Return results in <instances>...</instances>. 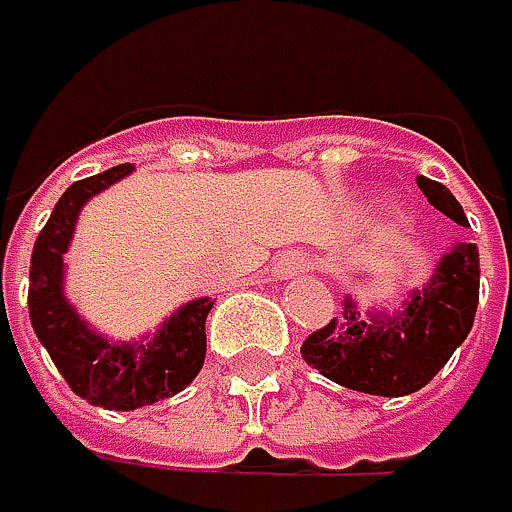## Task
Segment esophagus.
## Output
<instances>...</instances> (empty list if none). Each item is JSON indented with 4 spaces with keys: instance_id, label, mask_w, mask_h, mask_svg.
I'll use <instances>...</instances> for the list:
<instances>
[{
    "instance_id": "34e87169",
    "label": "esophagus",
    "mask_w": 512,
    "mask_h": 512,
    "mask_svg": "<svg viewBox=\"0 0 512 512\" xmlns=\"http://www.w3.org/2000/svg\"><path fill=\"white\" fill-rule=\"evenodd\" d=\"M307 268H310V259L301 256V253H289V256H283V259L277 262V274H280V277H292V274L307 271Z\"/></svg>"
}]
</instances>
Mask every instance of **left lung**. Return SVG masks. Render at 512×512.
<instances>
[{
  "instance_id": "left-lung-1",
  "label": "left lung",
  "mask_w": 512,
  "mask_h": 512,
  "mask_svg": "<svg viewBox=\"0 0 512 512\" xmlns=\"http://www.w3.org/2000/svg\"><path fill=\"white\" fill-rule=\"evenodd\" d=\"M428 205L468 226L456 196L437 180L416 177ZM480 301V253L477 244L459 241L443 253L431 280L413 289L401 310L359 313L356 301L344 298V316L316 329L301 344V359L338 386L401 398L419 392L456 353L474 326Z\"/></svg>"
}]
</instances>
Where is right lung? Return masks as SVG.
I'll return each instance as SVG.
<instances>
[{"instance_id":"add662e5","label":"right lung","mask_w":512,"mask_h":512,"mask_svg":"<svg viewBox=\"0 0 512 512\" xmlns=\"http://www.w3.org/2000/svg\"><path fill=\"white\" fill-rule=\"evenodd\" d=\"M132 162L72 183L35 238L29 265V319L38 341L75 395L105 410H135L183 392L205 365V319L211 298L177 307L141 341H108L93 332L62 289L66 256L81 208L111 183L132 174Z\"/></svg>"}]
</instances>
